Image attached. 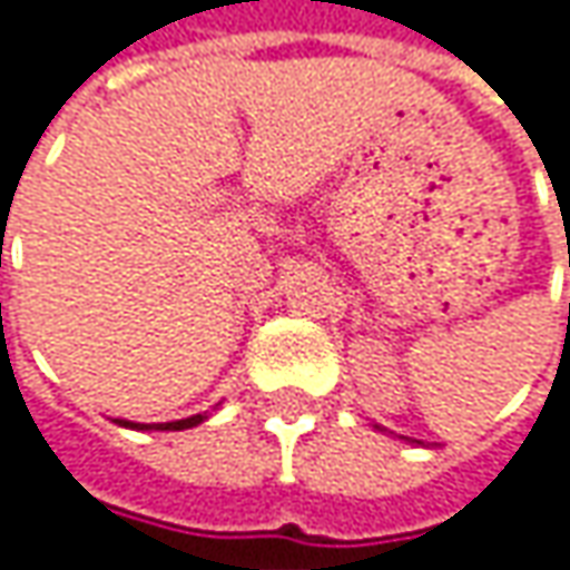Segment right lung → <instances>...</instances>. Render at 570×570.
<instances>
[{
    "label": "right lung",
    "mask_w": 570,
    "mask_h": 570,
    "mask_svg": "<svg viewBox=\"0 0 570 570\" xmlns=\"http://www.w3.org/2000/svg\"><path fill=\"white\" fill-rule=\"evenodd\" d=\"M209 413H196V416H186L177 419V422H128V419H116L118 425H125V429H157V432H180V429H193V425H199V422H206Z\"/></svg>",
    "instance_id": "obj_1"
}]
</instances>
